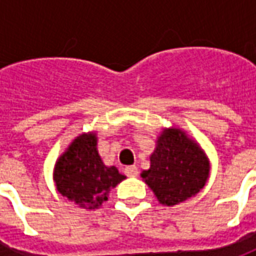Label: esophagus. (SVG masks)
<instances>
[{"label":"esophagus","instance_id":"34e87169","mask_svg":"<svg viewBox=\"0 0 256 256\" xmlns=\"http://www.w3.org/2000/svg\"><path fill=\"white\" fill-rule=\"evenodd\" d=\"M124 174L128 177H137L138 176V168L136 166H128L124 168Z\"/></svg>","mask_w":256,"mask_h":256}]
</instances>
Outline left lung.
<instances>
[{
  "mask_svg": "<svg viewBox=\"0 0 256 256\" xmlns=\"http://www.w3.org/2000/svg\"><path fill=\"white\" fill-rule=\"evenodd\" d=\"M150 159V167L141 177L163 206L188 200L208 180V158L181 128H164Z\"/></svg>",
  "mask_w": 256,
  "mask_h": 256,
  "instance_id": "obj_1",
  "label": "left lung"
}]
</instances>
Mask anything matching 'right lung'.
<instances>
[{
    "label": "right lung",
    "instance_id": "add662e5",
    "mask_svg": "<svg viewBox=\"0 0 256 256\" xmlns=\"http://www.w3.org/2000/svg\"><path fill=\"white\" fill-rule=\"evenodd\" d=\"M124 176L106 166L97 150L94 133L80 134L54 164L53 180L58 193L80 208L94 210L108 200V193Z\"/></svg>",
    "mask_w": 256,
    "mask_h": 256
}]
</instances>
